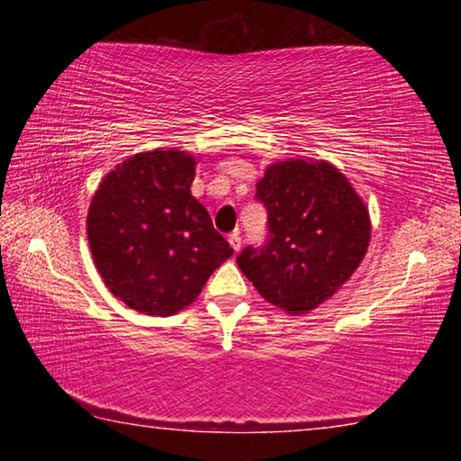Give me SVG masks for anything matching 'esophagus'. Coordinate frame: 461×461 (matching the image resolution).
<instances>
[{
    "instance_id": "obj_1",
    "label": "esophagus",
    "mask_w": 461,
    "mask_h": 461,
    "mask_svg": "<svg viewBox=\"0 0 461 461\" xmlns=\"http://www.w3.org/2000/svg\"><path fill=\"white\" fill-rule=\"evenodd\" d=\"M228 241H230V246L238 252V249L241 248V236H240V231H231L230 236H228Z\"/></svg>"
}]
</instances>
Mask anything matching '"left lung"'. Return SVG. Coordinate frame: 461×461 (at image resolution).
<instances>
[{
    "label": "left lung",
    "instance_id": "left-lung-1",
    "mask_svg": "<svg viewBox=\"0 0 461 461\" xmlns=\"http://www.w3.org/2000/svg\"><path fill=\"white\" fill-rule=\"evenodd\" d=\"M254 197L268 213L267 240L241 249L238 267L272 305L307 313L360 267L368 209L330 162L272 165Z\"/></svg>",
    "mask_w": 461,
    "mask_h": 461
}]
</instances>
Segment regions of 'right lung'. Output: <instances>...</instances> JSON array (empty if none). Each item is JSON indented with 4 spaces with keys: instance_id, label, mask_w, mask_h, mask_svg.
<instances>
[{
    "instance_id": "obj_1",
    "label": "right lung",
    "mask_w": 461,
    "mask_h": 461,
    "mask_svg": "<svg viewBox=\"0 0 461 461\" xmlns=\"http://www.w3.org/2000/svg\"><path fill=\"white\" fill-rule=\"evenodd\" d=\"M194 158L131 156L99 185L87 215L93 260L109 291L146 315H173L233 254L191 194Z\"/></svg>"
}]
</instances>
